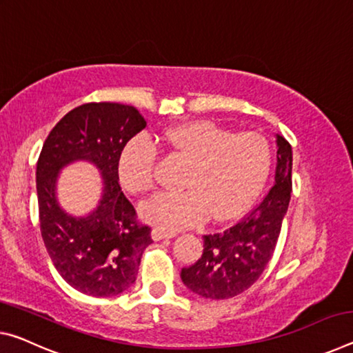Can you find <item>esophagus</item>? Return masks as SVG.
Here are the masks:
<instances>
[{
	"instance_id": "34e87169",
	"label": "esophagus",
	"mask_w": 353,
	"mask_h": 353,
	"mask_svg": "<svg viewBox=\"0 0 353 353\" xmlns=\"http://www.w3.org/2000/svg\"><path fill=\"white\" fill-rule=\"evenodd\" d=\"M174 236H176L174 232H165V231H161V229H159V228L152 229V239H154V240H161V239H172V237H174Z\"/></svg>"
}]
</instances>
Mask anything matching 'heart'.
Masks as SVG:
<instances>
[{
    "label": "heart",
    "instance_id": "1",
    "mask_svg": "<svg viewBox=\"0 0 353 353\" xmlns=\"http://www.w3.org/2000/svg\"><path fill=\"white\" fill-rule=\"evenodd\" d=\"M168 152L188 161L181 193L159 194L141 214L163 231L199 225L207 218L225 221L239 216L253 203L270 170V144L256 132L232 135L210 122L193 121L161 133ZM159 152L148 137H135L119 157L122 185L133 194L155 187Z\"/></svg>",
    "mask_w": 353,
    "mask_h": 353
}]
</instances>
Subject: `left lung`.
<instances>
[{"instance_id":"1","label":"left lung","mask_w":353,"mask_h":353,"mask_svg":"<svg viewBox=\"0 0 353 353\" xmlns=\"http://www.w3.org/2000/svg\"><path fill=\"white\" fill-rule=\"evenodd\" d=\"M275 183L237 225L204 236V250L181 278L192 292L212 300L232 299L253 286L275 251L292 192V148L276 135Z\"/></svg>"}]
</instances>
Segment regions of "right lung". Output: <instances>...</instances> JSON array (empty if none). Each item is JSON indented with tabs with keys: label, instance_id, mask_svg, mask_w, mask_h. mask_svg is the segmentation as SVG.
<instances>
[{
	"label": "right lung",
	"instance_id": "1",
	"mask_svg": "<svg viewBox=\"0 0 353 353\" xmlns=\"http://www.w3.org/2000/svg\"><path fill=\"white\" fill-rule=\"evenodd\" d=\"M146 127L135 106L85 103L69 111L50 132L37 160L39 221L53 265L67 284L92 297H113L135 283L150 228L119 185V157ZM89 161L101 171L103 198L85 217L67 214L55 199L60 170Z\"/></svg>",
	"mask_w": 353,
	"mask_h": 353
}]
</instances>
